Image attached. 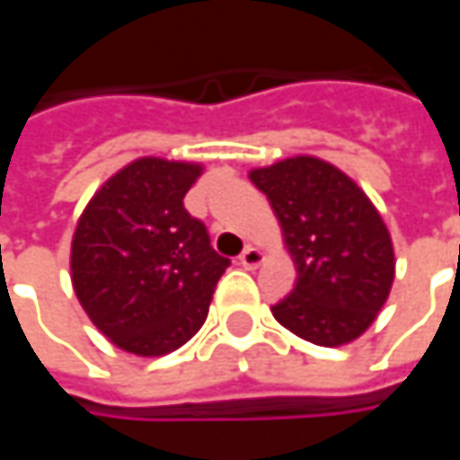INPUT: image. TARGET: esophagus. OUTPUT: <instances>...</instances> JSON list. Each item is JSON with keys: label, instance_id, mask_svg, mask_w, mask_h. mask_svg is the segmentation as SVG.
Masks as SVG:
<instances>
[{"label": "esophagus", "instance_id": "34e87169", "mask_svg": "<svg viewBox=\"0 0 460 460\" xmlns=\"http://www.w3.org/2000/svg\"><path fill=\"white\" fill-rule=\"evenodd\" d=\"M261 263H263V253H261V248H256V245H248V248L240 253V266L248 269V271L258 269Z\"/></svg>", "mask_w": 460, "mask_h": 460}]
</instances>
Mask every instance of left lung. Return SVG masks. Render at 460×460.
<instances>
[{
    "label": "left lung",
    "mask_w": 460,
    "mask_h": 460,
    "mask_svg": "<svg viewBox=\"0 0 460 460\" xmlns=\"http://www.w3.org/2000/svg\"><path fill=\"white\" fill-rule=\"evenodd\" d=\"M248 176L274 207L296 266L294 292L271 307L276 323L314 345L353 343L394 284V245L379 209L348 173L314 155Z\"/></svg>",
    "instance_id": "left-lung-1"
}]
</instances>
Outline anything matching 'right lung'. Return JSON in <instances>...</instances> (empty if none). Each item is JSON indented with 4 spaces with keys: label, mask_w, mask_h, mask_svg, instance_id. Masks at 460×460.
Returning a JSON list of instances; mask_svg holds the SVG:
<instances>
[{
    "label": "right lung",
    "mask_w": 460,
    "mask_h": 460,
    "mask_svg": "<svg viewBox=\"0 0 460 460\" xmlns=\"http://www.w3.org/2000/svg\"><path fill=\"white\" fill-rule=\"evenodd\" d=\"M202 164L137 158L84 207L71 240V284L117 348L155 358L191 341L230 266L184 209Z\"/></svg>",
    "instance_id": "1"
}]
</instances>
